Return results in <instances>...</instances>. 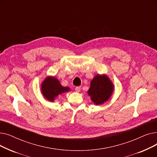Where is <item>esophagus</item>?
<instances>
[{
    "mask_svg": "<svg viewBox=\"0 0 157 157\" xmlns=\"http://www.w3.org/2000/svg\"><path fill=\"white\" fill-rule=\"evenodd\" d=\"M75 90H76V92H79L80 90H81V87L80 86H76L75 88Z\"/></svg>",
    "mask_w": 157,
    "mask_h": 157,
    "instance_id": "esophagus-1",
    "label": "esophagus"
}]
</instances>
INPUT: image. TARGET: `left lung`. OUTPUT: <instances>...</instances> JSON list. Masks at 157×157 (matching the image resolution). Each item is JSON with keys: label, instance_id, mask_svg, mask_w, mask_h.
Instances as JSON below:
<instances>
[{"label": "left lung", "instance_id": "8db88e82", "mask_svg": "<svg viewBox=\"0 0 157 157\" xmlns=\"http://www.w3.org/2000/svg\"><path fill=\"white\" fill-rule=\"evenodd\" d=\"M114 86L105 75H97L90 83L88 94L96 105H100L108 101L111 96Z\"/></svg>", "mask_w": 157, "mask_h": 157}]
</instances>
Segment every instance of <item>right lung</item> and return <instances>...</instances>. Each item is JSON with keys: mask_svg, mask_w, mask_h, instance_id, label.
Masks as SVG:
<instances>
[{"mask_svg": "<svg viewBox=\"0 0 157 157\" xmlns=\"http://www.w3.org/2000/svg\"><path fill=\"white\" fill-rule=\"evenodd\" d=\"M41 90L44 97L49 101H54L55 98L64 92L70 90L69 87H63L55 77H47L41 85Z\"/></svg>", "mask_w": 157, "mask_h": 157, "instance_id": "1", "label": "right lung"}]
</instances>
